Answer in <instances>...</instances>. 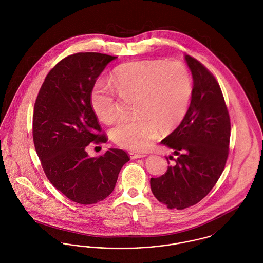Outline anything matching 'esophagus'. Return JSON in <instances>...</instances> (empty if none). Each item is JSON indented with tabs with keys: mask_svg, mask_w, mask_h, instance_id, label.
Listing matches in <instances>:
<instances>
[{
	"mask_svg": "<svg viewBox=\"0 0 263 263\" xmlns=\"http://www.w3.org/2000/svg\"><path fill=\"white\" fill-rule=\"evenodd\" d=\"M129 155H130V158H131L132 160H135V159H141V158L146 157V155H145V154H138V153H134V152H130V153H129Z\"/></svg>",
	"mask_w": 263,
	"mask_h": 263,
	"instance_id": "obj_1",
	"label": "esophagus"
}]
</instances>
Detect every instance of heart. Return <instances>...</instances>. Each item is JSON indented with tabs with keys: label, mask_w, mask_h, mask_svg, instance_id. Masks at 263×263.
<instances>
[{
	"label": "heart",
	"mask_w": 263,
	"mask_h": 263,
	"mask_svg": "<svg viewBox=\"0 0 263 263\" xmlns=\"http://www.w3.org/2000/svg\"><path fill=\"white\" fill-rule=\"evenodd\" d=\"M110 83L122 97L136 98L138 116L118 122L110 131L113 141L129 150L150 149L161 128L171 131L183 120L192 93L191 77L185 65L163 60H140L117 66ZM90 105L105 123L117 117L114 89L98 81L90 91Z\"/></svg>",
	"instance_id": "b5f03b06"
}]
</instances>
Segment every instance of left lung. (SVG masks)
<instances>
[{
  "mask_svg": "<svg viewBox=\"0 0 263 263\" xmlns=\"http://www.w3.org/2000/svg\"><path fill=\"white\" fill-rule=\"evenodd\" d=\"M185 60L193 78L191 102L181 123L161 142L174 151L175 163L150 181L155 197L177 210L195 205L214 187L225 168L231 136L218 82L198 60L189 55Z\"/></svg>",
  "mask_w": 263,
  "mask_h": 263,
  "instance_id": "8db88e82",
  "label": "left lung"
}]
</instances>
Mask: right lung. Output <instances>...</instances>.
Listing matches in <instances>:
<instances>
[{
	"mask_svg": "<svg viewBox=\"0 0 263 263\" xmlns=\"http://www.w3.org/2000/svg\"><path fill=\"white\" fill-rule=\"evenodd\" d=\"M116 56L81 52L64 58L46 76L34 104L32 135L42 168L53 186L70 200L95 204L115 187L130 159L119 149L89 158L87 146L105 143L90 105L98 77Z\"/></svg>",
	"mask_w": 263,
	"mask_h": 263,
	"instance_id": "1",
	"label": "right lung"
}]
</instances>
